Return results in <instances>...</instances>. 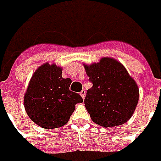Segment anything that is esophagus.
I'll list each match as a JSON object with an SVG mask.
<instances>
[{"label": "esophagus", "instance_id": "esophagus-1", "mask_svg": "<svg viewBox=\"0 0 161 161\" xmlns=\"http://www.w3.org/2000/svg\"><path fill=\"white\" fill-rule=\"evenodd\" d=\"M85 94H86V92H85L84 90H82V91H81L80 92V96L82 97V99H84V98H85Z\"/></svg>", "mask_w": 161, "mask_h": 161}]
</instances>
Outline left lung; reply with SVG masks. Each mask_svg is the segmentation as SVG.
I'll return each instance as SVG.
<instances>
[{
	"label": "left lung",
	"mask_w": 161,
	"mask_h": 161,
	"mask_svg": "<svg viewBox=\"0 0 161 161\" xmlns=\"http://www.w3.org/2000/svg\"><path fill=\"white\" fill-rule=\"evenodd\" d=\"M84 67L92 83L84 100L92 121L107 128L126 123L139 101L135 80L120 62L111 58Z\"/></svg>",
	"instance_id": "1"
}]
</instances>
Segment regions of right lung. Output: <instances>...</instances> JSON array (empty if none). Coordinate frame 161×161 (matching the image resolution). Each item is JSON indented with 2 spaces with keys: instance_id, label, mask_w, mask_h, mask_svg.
<instances>
[{
  "instance_id": "1",
  "label": "right lung",
  "mask_w": 161,
  "mask_h": 161,
  "mask_svg": "<svg viewBox=\"0 0 161 161\" xmlns=\"http://www.w3.org/2000/svg\"><path fill=\"white\" fill-rule=\"evenodd\" d=\"M62 69L45 63L32 75L24 95V108L30 119L40 127L51 130L62 127L69 119L77 103L83 100L69 91L70 79L61 77Z\"/></svg>"
}]
</instances>
